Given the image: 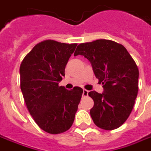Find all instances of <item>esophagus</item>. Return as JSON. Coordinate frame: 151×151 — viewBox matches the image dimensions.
<instances>
[{
    "instance_id": "34e87169",
    "label": "esophagus",
    "mask_w": 151,
    "mask_h": 151,
    "mask_svg": "<svg viewBox=\"0 0 151 151\" xmlns=\"http://www.w3.org/2000/svg\"><path fill=\"white\" fill-rule=\"evenodd\" d=\"M88 95V91H86L84 89L83 91V97H86Z\"/></svg>"
}]
</instances>
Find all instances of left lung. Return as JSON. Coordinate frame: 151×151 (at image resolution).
Masks as SVG:
<instances>
[{"label":"left lung","instance_id":"8db88e82","mask_svg":"<svg viewBox=\"0 0 151 151\" xmlns=\"http://www.w3.org/2000/svg\"><path fill=\"white\" fill-rule=\"evenodd\" d=\"M82 55L91 62L104 91H95L88 95L94 100L90 113L95 125L113 130L128 119L139 90V69L128 50L113 41L99 39L81 43L74 56Z\"/></svg>","mask_w":151,"mask_h":151}]
</instances>
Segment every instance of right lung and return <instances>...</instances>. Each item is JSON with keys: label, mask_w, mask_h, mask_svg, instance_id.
Segmentation results:
<instances>
[{"label": "right lung", "mask_w": 151, "mask_h": 151, "mask_svg": "<svg viewBox=\"0 0 151 151\" xmlns=\"http://www.w3.org/2000/svg\"><path fill=\"white\" fill-rule=\"evenodd\" d=\"M77 44L45 40L27 54L19 68L20 88L29 113L50 134L68 131L74 122L83 89L60 86L65 66Z\"/></svg>", "instance_id": "1"}]
</instances>
